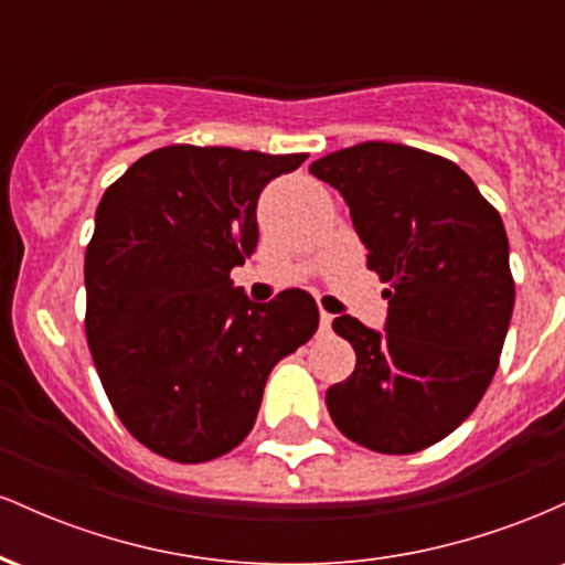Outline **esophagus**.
<instances>
[{"mask_svg":"<svg viewBox=\"0 0 565 565\" xmlns=\"http://www.w3.org/2000/svg\"><path fill=\"white\" fill-rule=\"evenodd\" d=\"M332 313H327V310H321V332H329L332 329Z\"/></svg>","mask_w":565,"mask_h":565,"instance_id":"obj_1","label":"esophagus"}]
</instances>
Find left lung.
<instances>
[{
    "mask_svg": "<svg viewBox=\"0 0 565 565\" xmlns=\"http://www.w3.org/2000/svg\"><path fill=\"white\" fill-rule=\"evenodd\" d=\"M340 191L385 289V329L337 316L355 369L327 391L334 425L380 454H414L470 417L494 377L515 284L502 217L449 159L361 142L310 164Z\"/></svg>",
    "mask_w": 565,
    "mask_h": 565,
    "instance_id": "1",
    "label": "left lung"
}]
</instances>
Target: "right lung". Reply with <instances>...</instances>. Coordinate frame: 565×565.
<instances>
[{
  "instance_id": "right-lung-1",
  "label": "right lung",
  "mask_w": 565,
  "mask_h": 565,
  "mask_svg": "<svg viewBox=\"0 0 565 565\" xmlns=\"http://www.w3.org/2000/svg\"><path fill=\"white\" fill-rule=\"evenodd\" d=\"M305 153L167 146L103 193L84 255L89 353L125 427L174 462H210L255 425L265 382L319 329L302 289L252 302L231 270L257 246V199Z\"/></svg>"
}]
</instances>
